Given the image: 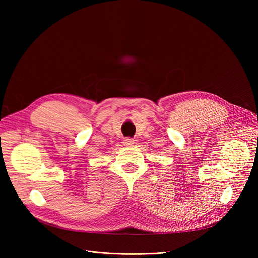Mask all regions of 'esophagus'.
<instances>
[{"mask_svg": "<svg viewBox=\"0 0 258 258\" xmlns=\"http://www.w3.org/2000/svg\"><path fill=\"white\" fill-rule=\"evenodd\" d=\"M123 144L126 146H132L135 144V140L134 139H130V138H127L123 140Z\"/></svg>", "mask_w": 258, "mask_h": 258, "instance_id": "obj_1", "label": "esophagus"}]
</instances>
